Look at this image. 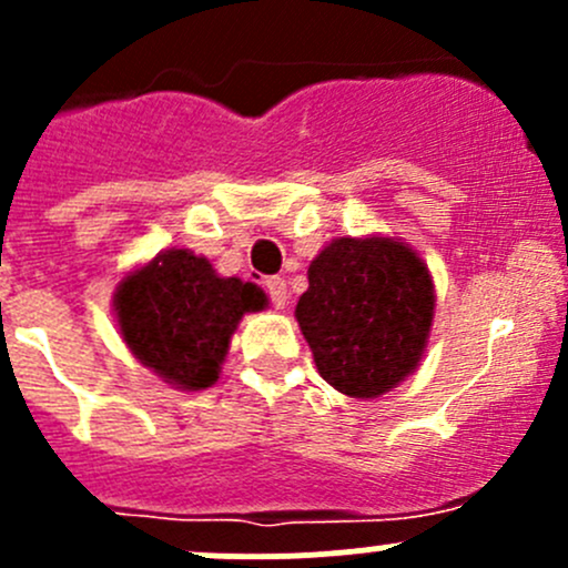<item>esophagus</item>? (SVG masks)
<instances>
[{
	"label": "esophagus",
	"instance_id": "obj_1",
	"mask_svg": "<svg viewBox=\"0 0 568 568\" xmlns=\"http://www.w3.org/2000/svg\"><path fill=\"white\" fill-rule=\"evenodd\" d=\"M266 294L268 300H272V305L277 307V311H283L285 305H288V285H285L283 277H266Z\"/></svg>",
	"mask_w": 568,
	"mask_h": 568
}]
</instances>
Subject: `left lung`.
Here are the masks:
<instances>
[{
    "label": "left lung",
    "instance_id": "left-lung-1",
    "mask_svg": "<svg viewBox=\"0 0 568 568\" xmlns=\"http://www.w3.org/2000/svg\"><path fill=\"white\" fill-rule=\"evenodd\" d=\"M296 321L321 379L352 398H379L426 352L434 283L409 244L390 236L332 239L307 268Z\"/></svg>",
    "mask_w": 568,
    "mask_h": 568
}]
</instances>
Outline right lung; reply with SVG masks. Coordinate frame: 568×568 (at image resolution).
<instances>
[{
    "mask_svg": "<svg viewBox=\"0 0 568 568\" xmlns=\"http://www.w3.org/2000/svg\"><path fill=\"white\" fill-rule=\"evenodd\" d=\"M266 305L255 283L220 277L205 257L175 247L125 274L114 291V316L131 354L189 393L220 379L239 321Z\"/></svg>",
    "mask_w": 568,
    "mask_h": 568,
    "instance_id": "obj_1",
    "label": "right lung"
}]
</instances>
